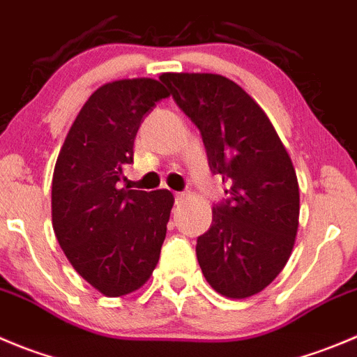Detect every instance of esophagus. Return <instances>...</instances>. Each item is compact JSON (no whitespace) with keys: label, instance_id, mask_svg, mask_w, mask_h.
<instances>
[{"label":"esophagus","instance_id":"34e87169","mask_svg":"<svg viewBox=\"0 0 357 357\" xmlns=\"http://www.w3.org/2000/svg\"><path fill=\"white\" fill-rule=\"evenodd\" d=\"M185 199H188V195H185V192H175L176 205H178V203H184Z\"/></svg>","mask_w":357,"mask_h":357}]
</instances>
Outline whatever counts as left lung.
Returning a JSON list of instances; mask_svg holds the SVG:
<instances>
[{
    "instance_id": "left-lung-1",
    "label": "left lung",
    "mask_w": 357,
    "mask_h": 357,
    "mask_svg": "<svg viewBox=\"0 0 357 357\" xmlns=\"http://www.w3.org/2000/svg\"><path fill=\"white\" fill-rule=\"evenodd\" d=\"M176 105L202 131L208 165L229 188L196 243L206 282L231 300L261 293L284 270L300 224L293 161L266 112L217 73H162Z\"/></svg>"
}]
</instances>
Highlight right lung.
Returning a JSON list of instances; mask_svg holds the SVG:
<instances>
[{
	"label": "right lung",
	"mask_w": 357,
	"mask_h": 357,
	"mask_svg": "<svg viewBox=\"0 0 357 357\" xmlns=\"http://www.w3.org/2000/svg\"><path fill=\"white\" fill-rule=\"evenodd\" d=\"M169 91L155 79L98 87L75 117L52 176V226L80 277L103 296L140 289L158 266L175 198L119 189L138 128Z\"/></svg>",
	"instance_id": "add662e5"
}]
</instances>
